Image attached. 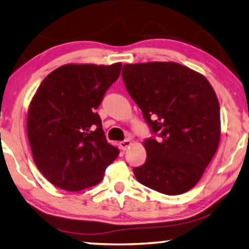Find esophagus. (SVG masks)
<instances>
[{"label":"esophagus","mask_w":249,"mask_h":249,"mask_svg":"<svg viewBox=\"0 0 249 249\" xmlns=\"http://www.w3.org/2000/svg\"><path fill=\"white\" fill-rule=\"evenodd\" d=\"M130 145H131V140H130V139L124 140V141L120 142V148L122 150H127Z\"/></svg>","instance_id":"obj_1"}]
</instances>
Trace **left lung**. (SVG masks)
Listing matches in <instances>:
<instances>
[{"label":"left lung","mask_w":249,"mask_h":249,"mask_svg":"<svg viewBox=\"0 0 249 249\" xmlns=\"http://www.w3.org/2000/svg\"><path fill=\"white\" fill-rule=\"evenodd\" d=\"M122 79L159 139H146V161L133 169L141 184L166 195L199 181L221 138L219 104L210 81L174 62L125 64Z\"/></svg>","instance_id":"1"}]
</instances>
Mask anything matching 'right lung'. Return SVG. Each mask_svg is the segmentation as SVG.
Listing matches in <instances>:
<instances>
[{
    "label": "right lung",
    "mask_w": 249,
    "mask_h": 249,
    "mask_svg": "<svg viewBox=\"0 0 249 249\" xmlns=\"http://www.w3.org/2000/svg\"><path fill=\"white\" fill-rule=\"evenodd\" d=\"M121 66L64 65L45 77L33 96L26 122L33 158L59 189L77 192L97 185L119 154L106 139L96 109Z\"/></svg>",
    "instance_id": "right-lung-1"
}]
</instances>
